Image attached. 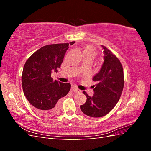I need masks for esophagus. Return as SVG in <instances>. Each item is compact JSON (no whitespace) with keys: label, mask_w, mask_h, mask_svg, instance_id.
<instances>
[{"label":"esophagus","mask_w":151,"mask_h":151,"mask_svg":"<svg viewBox=\"0 0 151 151\" xmlns=\"http://www.w3.org/2000/svg\"><path fill=\"white\" fill-rule=\"evenodd\" d=\"M72 89L75 93H81V91H82L81 90H80L79 89L77 88V87H76V86H72Z\"/></svg>","instance_id":"1"}]
</instances>
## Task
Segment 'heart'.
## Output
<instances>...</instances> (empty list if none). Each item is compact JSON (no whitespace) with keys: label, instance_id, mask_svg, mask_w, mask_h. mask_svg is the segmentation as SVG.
<instances>
[{"label":"heart","instance_id":"1","mask_svg":"<svg viewBox=\"0 0 151 151\" xmlns=\"http://www.w3.org/2000/svg\"><path fill=\"white\" fill-rule=\"evenodd\" d=\"M83 53L84 55H91L94 57L96 55V51L92 46L88 45V46H86L84 48L83 50Z\"/></svg>","mask_w":151,"mask_h":151}]
</instances>
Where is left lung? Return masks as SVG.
<instances>
[{"mask_svg":"<svg viewBox=\"0 0 151 151\" xmlns=\"http://www.w3.org/2000/svg\"><path fill=\"white\" fill-rule=\"evenodd\" d=\"M101 47L104 62L93 78L98 83L93 86L94 95L91 97L84 91L87 100L80 106L85 115L94 118L102 117L112 110L119 101L124 86V74L119 59L106 47Z\"/></svg>","mask_w":151,"mask_h":151,"instance_id":"left-lung-1","label":"left lung"}]
</instances>
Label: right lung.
I'll list each match as a JSON object with an SVG mask.
<instances>
[{
    "instance_id": "obj_1",
    "label": "right lung",
    "mask_w": 151,
    "mask_h": 151,
    "mask_svg": "<svg viewBox=\"0 0 151 151\" xmlns=\"http://www.w3.org/2000/svg\"><path fill=\"white\" fill-rule=\"evenodd\" d=\"M68 46V43L44 46L32 55L24 65L22 89L34 111L39 115H55L60 109V99L69 92V83L53 81L51 77L52 70L57 72L60 67Z\"/></svg>"
}]
</instances>
